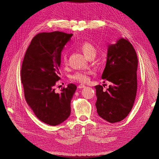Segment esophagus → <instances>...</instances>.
Wrapping results in <instances>:
<instances>
[{
    "label": "esophagus",
    "instance_id": "obj_1",
    "mask_svg": "<svg viewBox=\"0 0 159 159\" xmlns=\"http://www.w3.org/2000/svg\"><path fill=\"white\" fill-rule=\"evenodd\" d=\"M86 86H85V85H84V84H80L79 85H78V88H80V89H82V88H85Z\"/></svg>",
    "mask_w": 159,
    "mask_h": 159
}]
</instances>
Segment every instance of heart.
<instances>
[{"instance_id":"heart-1","label":"heart","mask_w":159,"mask_h":159,"mask_svg":"<svg viewBox=\"0 0 159 159\" xmlns=\"http://www.w3.org/2000/svg\"><path fill=\"white\" fill-rule=\"evenodd\" d=\"M80 50L82 51L84 54L90 59L91 57H94L96 55L95 47L89 42H84L79 45ZM61 63L66 65L68 62V52L66 50L62 52L61 55ZM91 71H76L73 75H71V79L75 81H80V82H86L89 79V75L91 74Z\"/></svg>"}]
</instances>
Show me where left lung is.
I'll use <instances>...</instances> for the list:
<instances>
[{
  "label": "left lung",
  "mask_w": 159,
  "mask_h": 159,
  "mask_svg": "<svg viewBox=\"0 0 159 159\" xmlns=\"http://www.w3.org/2000/svg\"><path fill=\"white\" fill-rule=\"evenodd\" d=\"M138 59L133 45L121 38L108 46L106 66L102 78L111 83L104 91L102 85H95L99 116L109 123L125 118L133 106L137 89Z\"/></svg>",
  "instance_id": "8db88e82"
}]
</instances>
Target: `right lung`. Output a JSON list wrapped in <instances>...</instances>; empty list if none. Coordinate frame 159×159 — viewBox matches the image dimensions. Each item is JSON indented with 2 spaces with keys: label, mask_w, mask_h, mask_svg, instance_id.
<instances>
[{
  "label": "right lung",
  "mask_w": 159,
  "mask_h": 159,
  "mask_svg": "<svg viewBox=\"0 0 159 159\" xmlns=\"http://www.w3.org/2000/svg\"><path fill=\"white\" fill-rule=\"evenodd\" d=\"M72 34L59 31L38 34L24 57L21 80L27 103L40 121L52 126L65 121L71 113V100L77 89L70 84L56 93L60 80L61 51Z\"/></svg>",
  "instance_id": "1"
}]
</instances>
